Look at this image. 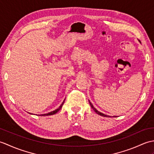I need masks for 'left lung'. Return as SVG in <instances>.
<instances>
[{"instance_id":"1","label":"left lung","mask_w":154,"mask_h":154,"mask_svg":"<svg viewBox=\"0 0 154 154\" xmlns=\"http://www.w3.org/2000/svg\"><path fill=\"white\" fill-rule=\"evenodd\" d=\"M89 104H90V105H91V108H92V109L95 111V112H97L98 114H99V115H100V116H104V117H106V116H108L107 115H106V114H104L103 113H101L100 112H99V111H98L95 108H94V106H93V105L92 104V103H91L90 101H89Z\"/></svg>"}]
</instances>
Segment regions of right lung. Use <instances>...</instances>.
I'll return each mask as SVG.
<instances>
[{
    "label": "right lung",
    "instance_id": "add662e5",
    "mask_svg": "<svg viewBox=\"0 0 154 154\" xmlns=\"http://www.w3.org/2000/svg\"><path fill=\"white\" fill-rule=\"evenodd\" d=\"M64 101H65V100H64ZM64 101L63 103H62V104H61L60 105V106L58 108V109H57L56 110H54V111H52V112H49V113H48V114H41L40 116H49V115H53V114H55V113H57L59 110H60L61 109V107H62V106H63V103H64Z\"/></svg>",
    "mask_w": 154,
    "mask_h": 154
}]
</instances>
